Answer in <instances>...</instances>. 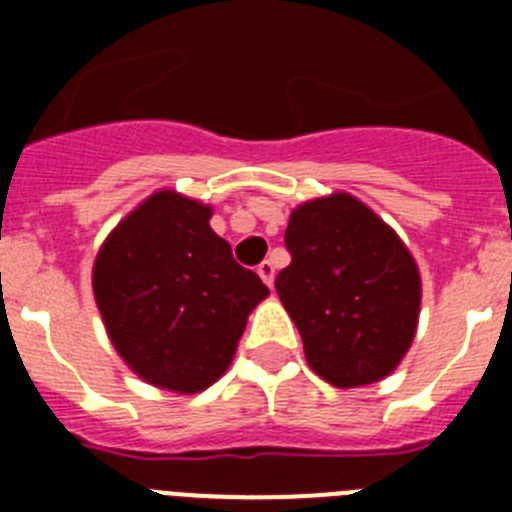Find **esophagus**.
Masks as SVG:
<instances>
[{"label": "esophagus", "instance_id": "esophagus-1", "mask_svg": "<svg viewBox=\"0 0 512 512\" xmlns=\"http://www.w3.org/2000/svg\"><path fill=\"white\" fill-rule=\"evenodd\" d=\"M259 277L264 279V282L269 284V287H271V284H274V264H271L269 259H264L259 264Z\"/></svg>", "mask_w": 512, "mask_h": 512}]
</instances>
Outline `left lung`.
<instances>
[{"label":"left lung","instance_id":"1","mask_svg":"<svg viewBox=\"0 0 512 512\" xmlns=\"http://www.w3.org/2000/svg\"><path fill=\"white\" fill-rule=\"evenodd\" d=\"M292 253L277 274L312 372L333 387L384 379L415 338L420 274L400 235L346 192L305 202L284 233Z\"/></svg>","mask_w":512,"mask_h":512}]
</instances>
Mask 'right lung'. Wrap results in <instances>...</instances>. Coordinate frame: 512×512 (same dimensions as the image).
<instances>
[{"label":"right lung","instance_id":"obj_1","mask_svg":"<svg viewBox=\"0 0 512 512\" xmlns=\"http://www.w3.org/2000/svg\"><path fill=\"white\" fill-rule=\"evenodd\" d=\"M212 207L151 194L102 243L94 300L125 364L161 390L194 395L223 377L269 287L210 228Z\"/></svg>","mask_w":512,"mask_h":512}]
</instances>
